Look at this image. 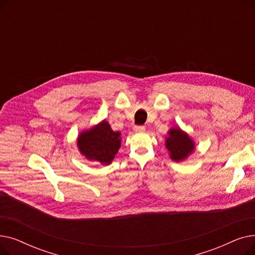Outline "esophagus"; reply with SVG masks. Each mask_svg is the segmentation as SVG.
<instances>
[{
  "label": "esophagus",
  "mask_w": 255,
  "mask_h": 255,
  "mask_svg": "<svg viewBox=\"0 0 255 255\" xmlns=\"http://www.w3.org/2000/svg\"><path fill=\"white\" fill-rule=\"evenodd\" d=\"M133 130H134V132H143L145 130V128L143 126H135L134 128H133Z\"/></svg>",
  "instance_id": "obj_1"
}]
</instances>
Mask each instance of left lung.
<instances>
[{
  "instance_id": "obj_1",
  "label": "left lung",
  "mask_w": 255,
  "mask_h": 255,
  "mask_svg": "<svg viewBox=\"0 0 255 255\" xmlns=\"http://www.w3.org/2000/svg\"><path fill=\"white\" fill-rule=\"evenodd\" d=\"M165 146L172 161L182 162L195 151V141L179 126H173L167 131Z\"/></svg>"
}]
</instances>
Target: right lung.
<instances>
[{
	"instance_id": "obj_1",
	"label": "right lung",
	"mask_w": 255,
	"mask_h": 255,
	"mask_svg": "<svg viewBox=\"0 0 255 255\" xmlns=\"http://www.w3.org/2000/svg\"><path fill=\"white\" fill-rule=\"evenodd\" d=\"M121 132L114 131L106 120L84 129L77 135L76 143L80 155L90 162L110 165L121 148Z\"/></svg>"
}]
</instances>
